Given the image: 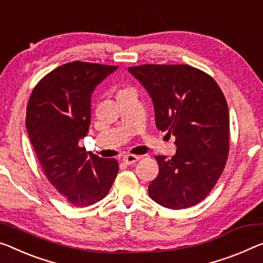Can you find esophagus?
Masks as SVG:
<instances>
[{
    "mask_svg": "<svg viewBox=\"0 0 263 263\" xmlns=\"http://www.w3.org/2000/svg\"><path fill=\"white\" fill-rule=\"evenodd\" d=\"M139 160H140V157L136 156V155L129 154V155H124L123 156V162L126 163V164H133V163L137 162V161H139Z\"/></svg>",
    "mask_w": 263,
    "mask_h": 263,
    "instance_id": "obj_1",
    "label": "esophagus"
}]
</instances>
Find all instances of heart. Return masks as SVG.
Returning <instances> with one entry per match:
<instances>
[{"label":"heart","instance_id":"heart-1","mask_svg":"<svg viewBox=\"0 0 263 263\" xmlns=\"http://www.w3.org/2000/svg\"><path fill=\"white\" fill-rule=\"evenodd\" d=\"M129 90H133L132 88H121V89L118 91V96H120V95H122V94H124V92H127V91H129Z\"/></svg>","mask_w":263,"mask_h":263}]
</instances>
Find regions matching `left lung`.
Returning a JSON list of instances; mask_svg holds the SVG:
<instances>
[{"instance_id": "obj_1", "label": "left lung", "mask_w": 263, "mask_h": 263, "mask_svg": "<svg viewBox=\"0 0 263 263\" xmlns=\"http://www.w3.org/2000/svg\"><path fill=\"white\" fill-rule=\"evenodd\" d=\"M154 103L156 128L175 136L176 154L157 155L159 175L148 187L156 203L184 209L211 193L229 154L228 104L207 72L188 64L128 68Z\"/></svg>"}]
</instances>
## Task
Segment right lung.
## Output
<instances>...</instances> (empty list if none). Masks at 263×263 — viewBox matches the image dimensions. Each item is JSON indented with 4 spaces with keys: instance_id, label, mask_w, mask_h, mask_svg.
Listing matches in <instances>:
<instances>
[{
    "instance_id": "1",
    "label": "right lung",
    "mask_w": 263,
    "mask_h": 263,
    "mask_svg": "<svg viewBox=\"0 0 263 263\" xmlns=\"http://www.w3.org/2000/svg\"><path fill=\"white\" fill-rule=\"evenodd\" d=\"M118 66L74 61L39 81L27 106L26 126L48 181L67 202L87 207L107 196L119 172L79 144L90 124V96Z\"/></svg>"
}]
</instances>
